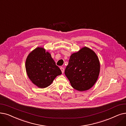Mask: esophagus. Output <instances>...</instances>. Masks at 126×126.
Here are the masks:
<instances>
[{"label": "esophagus", "instance_id": "esophagus-1", "mask_svg": "<svg viewBox=\"0 0 126 126\" xmlns=\"http://www.w3.org/2000/svg\"><path fill=\"white\" fill-rule=\"evenodd\" d=\"M60 69H61V71H62V74H63V73H64V68L63 67H61V68H60Z\"/></svg>", "mask_w": 126, "mask_h": 126}]
</instances>
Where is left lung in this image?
I'll return each instance as SVG.
<instances>
[{"label": "left lung", "instance_id": "1", "mask_svg": "<svg viewBox=\"0 0 126 126\" xmlns=\"http://www.w3.org/2000/svg\"><path fill=\"white\" fill-rule=\"evenodd\" d=\"M100 72V63L95 52L84 47L70 57L65 70L71 85L79 91L88 90L96 83Z\"/></svg>", "mask_w": 126, "mask_h": 126}]
</instances>
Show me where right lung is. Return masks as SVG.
<instances>
[{
  "label": "right lung",
  "instance_id": "right-lung-1",
  "mask_svg": "<svg viewBox=\"0 0 126 126\" xmlns=\"http://www.w3.org/2000/svg\"><path fill=\"white\" fill-rule=\"evenodd\" d=\"M26 69L32 82L42 89L49 86L57 76L62 74L51 54L42 47L35 48L29 54Z\"/></svg>",
  "mask_w": 126,
  "mask_h": 126
}]
</instances>
